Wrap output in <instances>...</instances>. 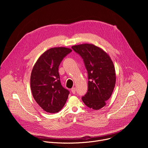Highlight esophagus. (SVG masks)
<instances>
[{"label":"esophagus","mask_w":148,"mask_h":148,"mask_svg":"<svg viewBox=\"0 0 148 148\" xmlns=\"http://www.w3.org/2000/svg\"><path fill=\"white\" fill-rule=\"evenodd\" d=\"M71 92H72L73 94H75V92H76V89H75V88L74 87V88H71Z\"/></svg>","instance_id":"esophagus-1"}]
</instances>
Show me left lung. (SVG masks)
<instances>
[{"mask_svg":"<svg viewBox=\"0 0 148 148\" xmlns=\"http://www.w3.org/2000/svg\"><path fill=\"white\" fill-rule=\"evenodd\" d=\"M71 48L81 56L88 71V89L82 100L88 107L98 110L105 106L115 86L114 63L106 52L92 44L78 45Z\"/></svg>","mask_w":148,"mask_h":148,"instance_id":"8db88e82","label":"left lung"}]
</instances>
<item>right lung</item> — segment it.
I'll return each mask as SVG.
<instances>
[{
  "instance_id": "right-lung-1",
  "label": "right lung",
  "mask_w": 148,
  "mask_h": 148,
  "mask_svg": "<svg viewBox=\"0 0 148 148\" xmlns=\"http://www.w3.org/2000/svg\"><path fill=\"white\" fill-rule=\"evenodd\" d=\"M69 48H51L42 54L34 64L30 77L33 97L39 106L47 112H59L67 101L70 92L61 86L58 66Z\"/></svg>"
}]
</instances>
